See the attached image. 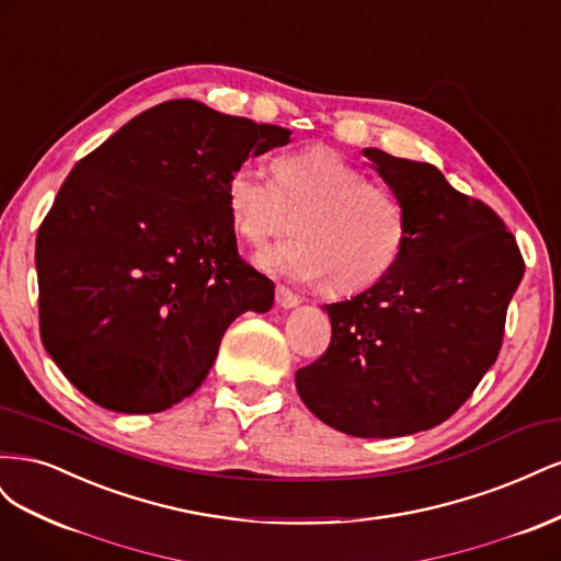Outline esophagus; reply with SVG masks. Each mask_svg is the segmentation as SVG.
<instances>
[{"label":"esophagus","instance_id":"esophagus-1","mask_svg":"<svg viewBox=\"0 0 561 561\" xmlns=\"http://www.w3.org/2000/svg\"><path fill=\"white\" fill-rule=\"evenodd\" d=\"M276 304H278L280 309H295V307H299V304H301V297L287 290V287L278 285L276 287Z\"/></svg>","mask_w":561,"mask_h":561}]
</instances>
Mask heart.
<instances>
[{"mask_svg": "<svg viewBox=\"0 0 561 561\" xmlns=\"http://www.w3.org/2000/svg\"><path fill=\"white\" fill-rule=\"evenodd\" d=\"M227 201L236 229L252 245L285 233L295 217L293 239L262 250L254 262L278 278L328 280L339 295L379 283L404 245L398 198L330 149L280 157L276 178L243 163L227 182Z\"/></svg>", "mask_w": 561, "mask_h": 561, "instance_id": "1", "label": "heart"}]
</instances>
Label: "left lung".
<instances>
[{
    "instance_id": "8db88e82",
    "label": "left lung",
    "mask_w": 561,
    "mask_h": 561,
    "mask_svg": "<svg viewBox=\"0 0 561 561\" xmlns=\"http://www.w3.org/2000/svg\"><path fill=\"white\" fill-rule=\"evenodd\" d=\"M363 154L402 206L404 245L379 283L322 307L330 348L295 383L334 431L414 435L449 419L496 363L524 260L501 217L435 165Z\"/></svg>"
}]
</instances>
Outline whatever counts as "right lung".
<instances>
[{"label": "right lung", "instance_id": "add662e5", "mask_svg": "<svg viewBox=\"0 0 561 561\" xmlns=\"http://www.w3.org/2000/svg\"><path fill=\"white\" fill-rule=\"evenodd\" d=\"M290 133L168 100L72 168L35 262L44 348L83 396L163 412L208 377L236 318L274 307V283L236 252L227 182Z\"/></svg>", "mask_w": 561, "mask_h": 561}]
</instances>
